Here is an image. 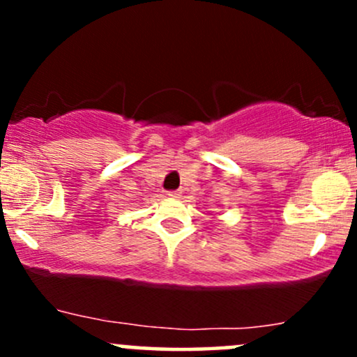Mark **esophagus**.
Segmentation results:
<instances>
[{
	"mask_svg": "<svg viewBox=\"0 0 357 357\" xmlns=\"http://www.w3.org/2000/svg\"><path fill=\"white\" fill-rule=\"evenodd\" d=\"M167 196H169V198H174V199H179L183 196V192H181V190H176V191H169L167 192Z\"/></svg>",
	"mask_w": 357,
	"mask_h": 357,
	"instance_id": "obj_1",
	"label": "esophagus"
}]
</instances>
